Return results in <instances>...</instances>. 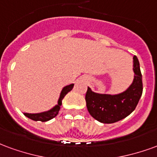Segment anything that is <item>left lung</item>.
I'll list each match as a JSON object with an SVG mask.
<instances>
[{"mask_svg": "<svg viewBox=\"0 0 157 157\" xmlns=\"http://www.w3.org/2000/svg\"><path fill=\"white\" fill-rule=\"evenodd\" d=\"M133 59V81L123 92L99 94L88 87L85 96L87 109L96 121L111 124L123 120L135 110L142 94L143 85L138 58L134 56Z\"/></svg>", "mask_w": 157, "mask_h": 157, "instance_id": "obj_1", "label": "left lung"}]
</instances>
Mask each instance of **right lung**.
<instances>
[{
	"label": "right lung",
	"instance_id": "obj_1",
	"mask_svg": "<svg viewBox=\"0 0 157 157\" xmlns=\"http://www.w3.org/2000/svg\"><path fill=\"white\" fill-rule=\"evenodd\" d=\"M74 83H70L68 85H66L63 88L60 95L58 98V104L54 105L52 108H51L48 110L46 111L40 112V113H35V114H31V113H23L25 116H27V118H29L31 120L35 121H42V122H45V121H48L50 120H52V118L56 117L58 114V111L61 108L62 105V100L64 98V96L67 94V93L70 92L71 90H73L74 88Z\"/></svg>",
	"mask_w": 157,
	"mask_h": 157
}]
</instances>
